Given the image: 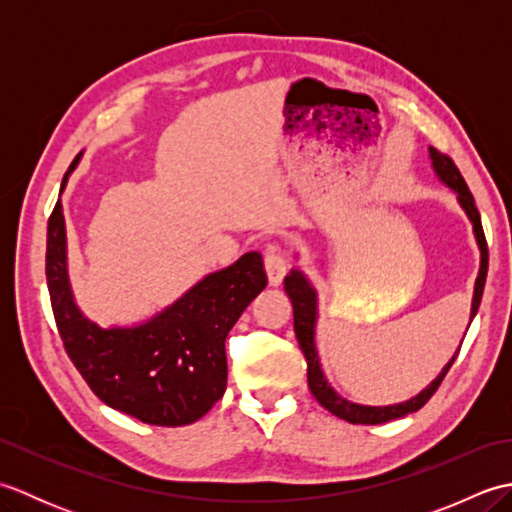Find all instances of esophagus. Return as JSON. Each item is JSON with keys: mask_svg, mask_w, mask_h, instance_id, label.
<instances>
[{"mask_svg": "<svg viewBox=\"0 0 512 512\" xmlns=\"http://www.w3.org/2000/svg\"><path fill=\"white\" fill-rule=\"evenodd\" d=\"M264 266H266L270 286H279L281 281H284L286 273H288V259H286L284 248L268 246L266 257H264Z\"/></svg>", "mask_w": 512, "mask_h": 512, "instance_id": "34e87169", "label": "esophagus"}]
</instances>
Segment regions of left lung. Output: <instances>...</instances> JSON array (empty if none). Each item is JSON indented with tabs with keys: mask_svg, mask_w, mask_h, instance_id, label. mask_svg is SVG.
I'll return each instance as SVG.
<instances>
[{
	"mask_svg": "<svg viewBox=\"0 0 512 512\" xmlns=\"http://www.w3.org/2000/svg\"><path fill=\"white\" fill-rule=\"evenodd\" d=\"M429 158H431V165H433V171H436V176L444 184H447L449 189H453L455 195H458V202L464 209V213L469 215L477 246H480V275H477V279H475L473 306H471V319H473L477 308H480L482 292H484V284H486V273H488V246H486L484 228H482V220H480V211H477L473 193L469 191V187H466L460 169L455 167V162L449 156L440 154V151L433 147H429ZM284 290H286L288 299L292 301V314H295V334H297L301 352H303V356H306V363H308V387L312 391V396L319 400V405H323L330 413H334L336 418H341L345 422L383 424V422L407 416V413L418 411L420 407L427 405L433 394H436V389L440 387L442 378L447 376L453 361L460 354V347H458V352H455L451 361L444 365L438 378L433 380L427 389H422L418 396H413L411 400L398 402V405H387V407L358 405V402H350L336 394L332 385L328 383V378L323 376L317 345H314V325H317V290L312 288L308 277L303 275L301 270H290V275L284 279Z\"/></svg>",
	"mask_w": 512,
	"mask_h": 512,
	"instance_id": "1",
	"label": "left lung"
}]
</instances>
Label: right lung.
Returning <instances> with one entry per match:
<instances>
[{
    "label": "right lung",
    "instance_id": "1",
    "mask_svg": "<svg viewBox=\"0 0 512 512\" xmlns=\"http://www.w3.org/2000/svg\"><path fill=\"white\" fill-rule=\"evenodd\" d=\"M79 158L63 176L61 193ZM46 279L63 347L85 383L107 407L158 427L200 420L224 396V341L268 284L264 259L253 250L206 275L149 321L101 328L72 297L61 200L48 220Z\"/></svg>",
    "mask_w": 512,
    "mask_h": 512
}]
</instances>
